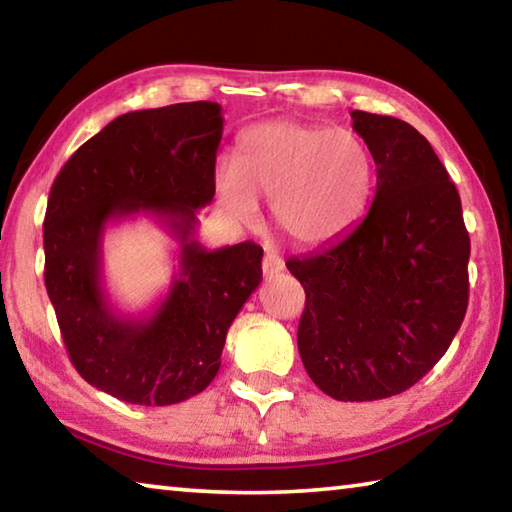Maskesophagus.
<instances>
[{
	"label": "esophagus",
	"instance_id": "1",
	"mask_svg": "<svg viewBox=\"0 0 512 512\" xmlns=\"http://www.w3.org/2000/svg\"><path fill=\"white\" fill-rule=\"evenodd\" d=\"M262 268H264V275H266V277H271V275H275V273H280L282 268H284L282 257H280V255H275V253H266V255H264V264H262Z\"/></svg>",
	"mask_w": 512,
	"mask_h": 512
}]
</instances>
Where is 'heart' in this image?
I'll list each match as a JSON object with an SVG mask.
<instances>
[{
	"instance_id": "obj_1",
	"label": "heart",
	"mask_w": 512,
	"mask_h": 512,
	"mask_svg": "<svg viewBox=\"0 0 512 512\" xmlns=\"http://www.w3.org/2000/svg\"><path fill=\"white\" fill-rule=\"evenodd\" d=\"M372 183L370 151L357 133L284 119L241 135L237 164L216 171V198L241 223L257 216V196L271 198L275 228L293 244L316 248L359 221Z\"/></svg>"
}]
</instances>
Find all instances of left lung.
<instances>
[{"label": "left lung", "instance_id": "obj_1", "mask_svg": "<svg viewBox=\"0 0 512 512\" xmlns=\"http://www.w3.org/2000/svg\"><path fill=\"white\" fill-rule=\"evenodd\" d=\"M350 115L377 164L375 198L348 235L287 268L307 293V375L334 400L372 402L404 393L452 345L470 296V235L431 144L402 119Z\"/></svg>", "mask_w": 512, "mask_h": 512}]
</instances>
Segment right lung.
<instances>
[{
  "mask_svg": "<svg viewBox=\"0 0 512 512\" xmlns=\"http://www.w3.org/2000/svg\"><path fill=\"white\" fill-rule=\"evenodd\" d=\"M223 135L212 101L126 112L85 142L51 185L45 214V287L79 375L128 404L169 406L212 384L228 327L262 282L253 241L207 250L196 210L212 203ZM144 211L181 244L179 273L151 317L109 307L100 241L112 220Z\"/></svg>",
  "mask_w": 512,
  "mask_h": 512,
  "instance_id": "1",
  "label": "right lung"
}]
</instances>
